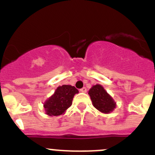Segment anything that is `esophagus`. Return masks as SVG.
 <instances>
[{"mask_svg": "<svg viewBox=\"0 0 155 155\" xmlns=\"http://www.w3.org/2000/svg\"><path fill=\"white\" fill-rule=\"evenodd\" d=\"M80 91H81V92H82V93H86V92H87V89H86V87H83V88H81V89L80 90Z\"/></svg>", "mask_w": 155, "mask_h": 155, "instance_id": "obj_1", "label": "esophagus"}]
</instances>
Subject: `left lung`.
I'll list each match as a JSON object with an SVG mask.
<instances>
[{"label": "left lung", "instance_id": "1", "mask_svg": "<svg viewBox=\"0 0 155 155\" xmlns=\"http://www.w3.org/2000/svg\"><path fill=\"white\" fill-rule=\"evenodd\" d=\"M93 106L100 112L108 114L116 107V103L101 84L94 85L88 91Z\"/></svg>", "mask_w": 155, "mask_h": 155}]
</instances>
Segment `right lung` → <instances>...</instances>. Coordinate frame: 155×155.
Here are the masks:
<instances>
[{
  "label": "right lung",
  "instance_id": "1",
  "mask_svg": "<svg viewBox=\"0 0 155 155\" xmlns=\"http://www.w3.org/2000/svg\"><path fill=\"white\" fill-rule=\"evenodd\" d=\"M76 94H78V91L71 85L58 87L54 94L44 103L45 114L50 116L64 114L71 106L74 96Z\"/></svg>",
  "mask_w": 155,
  "mask_h": 155
}]
</instances>
